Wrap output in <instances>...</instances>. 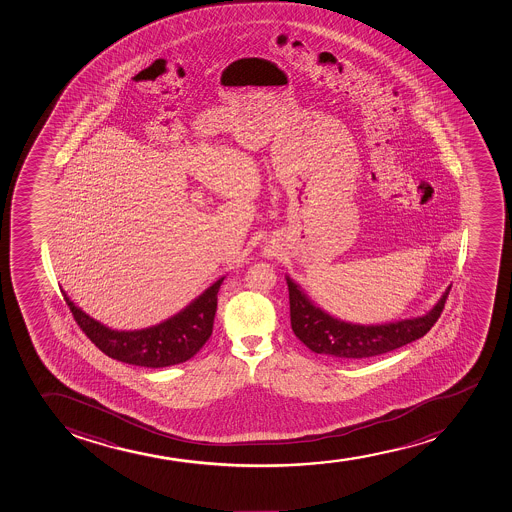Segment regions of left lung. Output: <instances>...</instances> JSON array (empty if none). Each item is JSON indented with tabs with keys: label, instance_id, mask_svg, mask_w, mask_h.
I'll return each mask as SVG.
<instances>
[{
	"label": "left lung",
	"instance_id": "1",
	"mask_svg": "<svg viewBox=\"0 0 512 512\" xmlns=\"http://www.w3.org/2000/svg\"><path fill=\"white\" fill-rule=\"evenodd\" d=\"M294 335L314 353L338 360H365L392 352L426 335L440 318L451 286L438 303L416 318L399 319L380 325H358L335 318L309 299L303 287L286 275Z\"/></svg>",
	"mask_w": 512,
	"mask_h": 512
}]
</instances>
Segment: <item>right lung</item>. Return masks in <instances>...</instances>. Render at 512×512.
<instances>
[{"label": "right lung", "mask_w": 512, "mask_h": 512, "mask_svg": "<svg viewBox=\"0 0 512 512\" xmlns=\"http://www.w3.org/2000/svg\"><path fill=\"white\" fill-rule=\"evenodd\" d=\"M223 281L225 277H220L186 308L159 325L133 331L111 330L101 325L83 309L77 308L66 291H61L77 325L101 352L130 365L160 369L186 362L209 340L215 323L218 291Z\"/></svg>", "instance_id": "add662e5"}]
</instances>
